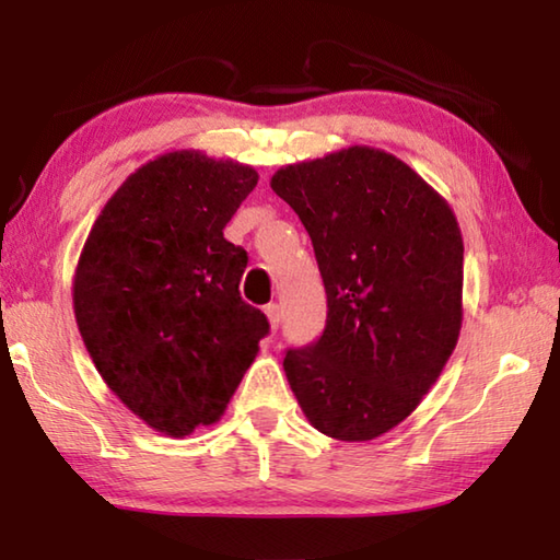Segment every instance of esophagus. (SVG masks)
Returning <instances> with one entry per match:
<instances>
[{
    "label": "esophagus",
    "instance_id": "1",
    "mask_svg": "<svg viewBox=\"0 0 560 560\" xmlns=\"http://www.w3.org/2000/svg\"><path fill=\"white\" fill-rule=\"evenodd\" d=\"M264 314H267V318H269V326H271L273 334H277L279 320H281V314H279V306H277V303H269V306L264 308Z\"/></svg>",
    "mask_w": 560,
    "mask_h": 560
}]
</instances>
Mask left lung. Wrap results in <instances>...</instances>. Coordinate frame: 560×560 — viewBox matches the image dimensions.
Instances as JSON below:
<instances>
[{"label": "left lung", "instance_id": "obj_1", "mask_svg": "<svg viewBox=\"0 0 560 560\" xmlns=\"http://www.w3.org/2000/svg\"><path fill=\"white\" fill-rule=\"evenodd\" d=\"M269 185L306 226L328 299L324 336L283 358L291 390L328 438H381L417 410L459 340L457 217L371 145L283 165Z\"/></svg>", "mask_w": 560, "mask_h": 560}]
</instances>
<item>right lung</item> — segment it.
<instances>
[{
    "mask_svg": "<svg viewBox=\"0 0 560 560\" xmlns=\"http://www.w3.org/2000/svg\"><path fill=\"white\" fill-rule=\"evenodd\" d=\"M259 183L202 150L163 153L103 205L73 273L83 346L148 428L187 438L224 415L269 320L240 296L246 252L224 226Z\"/></svg>",
    "mask_w": 560,
    "mask_h": 560,
    "instance_id": "right-lung-1",
    "label": "right lung"
}]
</instances>
